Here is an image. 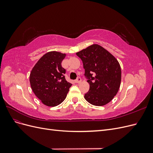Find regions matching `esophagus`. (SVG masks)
Instances as JSON below:
<instances>
[{"mask_svg": "<svg viewBox=\"0 0 153 153\" xmlns=\"http://www.w3.org/2000/svg\"><path fill=\"white\" fill-rule=\"evenodd\" d=\"M81 78H80V77H78L75 80V83H76V84H79V83H80L81 82Z\"/></svg>", "mask_w": 153, "mask_h": 153, "instance_id": "obj_1", "label": "esophagus"}]
</instances>
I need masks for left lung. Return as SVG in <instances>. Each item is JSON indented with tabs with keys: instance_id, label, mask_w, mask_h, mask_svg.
Wrapping results in <instances>:
<instances>
[{
	"instance_id": "1",
	"label": "left lung",
	"mask_w": 153,
	"mask_h": 153,
	"mask_svg": "<svg viewBox=\"0 0 153 153\" xmlns=\"http://www.w3.org/2000/svg\"><path fill=\"white\" fill-rule=\"evenodd\" d=\"M85 69L90 88L84 95L87 101L103 106L117 94L121 82V69L114 55L101 46L94 44L77 52Z\"/></svg>"
}]
</instances>
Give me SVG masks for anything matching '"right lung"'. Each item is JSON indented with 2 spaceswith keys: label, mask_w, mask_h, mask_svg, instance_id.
<instances>
[{
  "label": "right lung",
  "mask_w": 153,
  "mask_h": 153,
  "mask_svg": "<svg viewBox=\"0 0 153 153\" xmlns=\"http://www.w3.org/2000/svg\"><path fill=\"white\" fill-rule=\"evenodd\" d=\"M66 54L49 52L37 62L30 74V87L41 102L48 106H55L66 99L72 84L66 80L61 63Z\"/></svg>",
  "instance_id": "obj_1"
}]
</instances>
